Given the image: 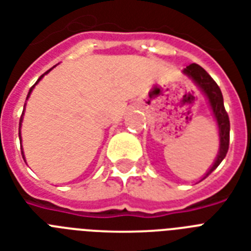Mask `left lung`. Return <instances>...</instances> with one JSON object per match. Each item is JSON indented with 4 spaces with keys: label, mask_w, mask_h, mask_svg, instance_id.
I'll use <instances>...</instances> for the list:
<instances>
[{
    "label": "left lung",
    "mask_w": 251,
    "mask_h": 251,
    "mask_svg": "<svg viewBox=\"0 0 251 251\" xmlns=\"http://www.w3.org/2000/svg\"><path fill=\"white\" fill-rule=\"evenodd\" d=\"M183 72L188 77L192 78V81L196 83L197 86L202 90V93L206 95L207 100L210 103L211 111L214 113V117L218 122V127H219V138H221V147H219V152H218V157L214 162V165L210 168V170L205 174L202 179H205L207 175H210L215 169L219 166L223 158L228 152V147H229V119H228V113L226 112L225 103H223V95L217 85V82L211 78L209 73L200 67L196 63L189 64L185 67Z\"/></svg>",
    "instance_id": "8db88e82"
}]
</instances>
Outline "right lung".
<instances>
[{
	"mask_svg": "<svg viewBox=\"0 0 251 251\" xmlns=\"http://www.w3.org/2000/svg\"><path fill=\"white\" fill-rule=\"evenodd\" d=\"M50 71H51V69H49L48 72H45V75H46V73H49V72H50ZM45 75H42V76H41V77H40V78H38V79H37V82L34 83L33 86L30 87V89H29V93H28V95H26V99H28V98H29L30 93H32V90H33V87H34V86H36V85H37V83H38V81H40V79H41V78H42V77H44V76H45ZM23 112H24V111H23ZM22 121H23V115H22V117H20V122H19V125H22ZM19 138H20V140H22V136H20V131H19ZM22 154H23V158H24V152H22Z\"/></svg>",
	"mask_w": 251,
	"mask_h": 251,
	"instance_id": "1",
	"label": "right lung"
}]
</instances>
